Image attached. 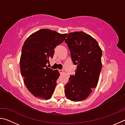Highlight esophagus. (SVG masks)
<instances>
[{
    "label": "esophagus",
    "mask_w": 125,
    "mask_h": 125,
    "mask_svg": "<svg viewBox=\"0 0 125 125\" xmlns=\"http://www.w3.org/2000/svg\"><path fill=\"white\" fill-rule=\"evenodd\" d=\"M59 72H60V73L61 74H63L64 73V72H63L62 70H60L59 71Z\"/></svg>",
    "instance_id": "34e87169"
}]
</instances>
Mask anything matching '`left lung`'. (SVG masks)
I'll return each instance as SVG.
<instances>
[{"label": "left lung", "mask_w": 125, "mask_h": 125, "mask_svg": "<svg viewBox=\"0 0 125 125\" xmlns=\"http://www.w3.org/2000/svg\"><path fill=\"white\" fill-rule=\"evenodd\" d=\"M65 42L73 64L77 65L75 75H71L65 85V95L71 101L84 100L98 84L102 50L94 38L83 31L68 33Z\"/></svg>", "instance_id": "left-lung-1"}]
</instances>
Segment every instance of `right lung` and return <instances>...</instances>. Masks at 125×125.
Segmentation results:
<instances>
[{"instance_id": "add662e5", "label": "right lung", "mask_w": 125, "mask_h": 125, "mask_svg": "<svg viewBox=\"0 0 125 125\" xmlns=\"http://www.w3.org/2000/svg\"><path fill=\"white\" fill-rule=\"evenodd\" d=\"M67 35L42 29L25 40L20 57L21 74L27 89L36 98L47 100L52 97L60 74L46 64L52 58L54 48L64 41Z\"/></svg>"}]
</instances>
